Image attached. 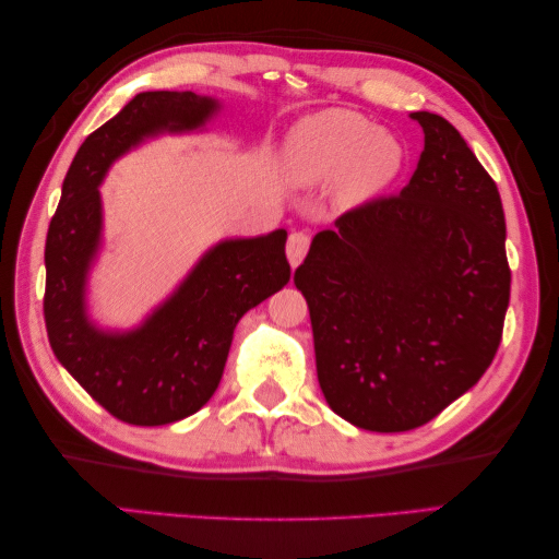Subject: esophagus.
<instances>
[{
	"label": "esophagus",
	"instance_id": "obj_1",
	"mask_svg": "<svg viewBox=\"0 0 559 559\" xmlns=\"http://www.w3.org/2000/svg\"><path fill=\"white\" fill-rule=\"evenodd\" d=\"M309 250V235L307 233H292L289 240H287V260L292 267H297V264L305 260V254Z\"/></svg>",
	"mask_w": 559,
	"mask_h": 559
}]
</instances>
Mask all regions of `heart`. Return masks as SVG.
Returning <instances> with one entry per match:
<instances>
[{"label": "heart", "instance_id": "b5f03b06", "mask_svg": "<svg viewBox=\"0 0 559 559\" xmlns=\"http://www.w3.org/2000/svg\"><path fill=\"white\" fill-rule=\"evenodd\" d=\"M404 166V148L389 131L354 111L314 114L301 121L282 151V173L295 188L332 180L336 205L359 207L386 190Z\"/></svg>", "mask_w": 559, "mask_h": 559}]
</instances>
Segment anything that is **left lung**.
Wrapping results in <instances>:
<instances>
[{
    "label": "left lung",
    "instance_id": "8db88e82",
    "mask_svg": "<svg viewBox=\"0 0 559 559\" xmlns=\"http://www.w3.org/2000/svg\"><path fill=\"white\" fill-rule=\"evenodd\" d=\"M411 118L424 153L408 186L317 233L295 272L329 408L377 433L424 426L473 389L510 301L498 186L443 116Z\"/></svg>",
    "mask_w": 559,
    "mask_h": 559
}]
</instances>
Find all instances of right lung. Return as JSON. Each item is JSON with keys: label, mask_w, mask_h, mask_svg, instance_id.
<instances>
[{"label": "right lung", "mask_w": 559, "mask_h": 559, "mask_svg": "<svg viewBox=\"0 0 559 559\" xmlns=\"http://www.w3.org/2000/svg\"><path fill=\"white\" fill-rule=\"evenodd\" d=\"M219 108L193 91L133 96L81 143L49 225L44 319L51 349L108 414L133 426L176 424L203 408L223 379L237 322L292 274L287 230L233 237L210 247L139 326L100 329L88 314V274L104 242L98 186L108 168L148 139L203 131Z\"/></svg>", "instance_id": "obj_1"}]
</instances>
